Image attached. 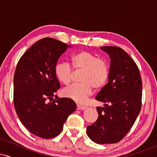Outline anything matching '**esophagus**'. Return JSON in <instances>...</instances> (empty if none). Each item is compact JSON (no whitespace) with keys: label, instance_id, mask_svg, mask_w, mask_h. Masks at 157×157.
Here are the masks:
<instances>
[{"label":"esophagus","instance_id":"esophagus-1","mask_svg":"<svg viewBox=\"0 0 157 157\" xmlns=\"http://www.w3.org/2000/svg\"><path fill=\"white\" fill-rule=\"evenodd\" d=\"M86 109V106H84V105H77V110H84Z\"/></svg>","mask_w":157,"mask_h":157}]
</instances>
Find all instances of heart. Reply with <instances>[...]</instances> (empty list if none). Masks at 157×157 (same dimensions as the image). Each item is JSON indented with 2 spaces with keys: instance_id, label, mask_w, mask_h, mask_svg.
I'll return each instance as SVG.
<instances>
[{
  "instance_id": "obj_1",
  "label": "heart",
  "mask_w": 157,
  "mask_h": 157,
  "mask_svg": "<svg viewBox=\"0 0 157 157\" xmlns=\"http://www.w3.org/2000/svg\"><path fill=\"white\" fill-rule=\"evenodd\" d=\"M71 66L58 63L55 67V76L62 83L68 85L72 80L74 71H81V82L73 84L63 90V96L77 102H83L94 89H102L109 77L110 68L107 60L97 57L88 51H80L70 57ZM72 67H71V66Z\"/></svg>"
}]
</instances>
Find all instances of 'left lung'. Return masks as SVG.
Returning a JSON list of instances; mask_svg holds the SVG:
<instances>
[{
  "label": "left lung",
  "mask_w": 157,
  "mask_h": 157,
  "mask_svg": "<svg viewBox=\"0 0 157 157\" xmlns=\"http://www.w3.org/2000/svg\"><path fill=\"white\" fill-rule=\"evenodd\" d=\"M100 49L111 59L109 82L96 96L104 107H97L98 118L86 132L97 144L117 143L130 131L141 110V76L136 63L121 48Z\"/></svg>",
  "instance_id": "left-lung-1"
}]
</instances>
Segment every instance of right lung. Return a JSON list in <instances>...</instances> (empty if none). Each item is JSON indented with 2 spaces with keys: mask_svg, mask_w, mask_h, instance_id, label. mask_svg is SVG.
Returning a JSON list of instances; mask_svg holds the SVG:
<instances>
[{
  "mask_svg": "<svg viewBox=\"0 0 157 157\" xmlns=\"http://www.w3.org/2000/svg\"><path fill=\"white\" fill-rule=\"evenodd\" d=\"M68 47L52 37L41 39L23 54L16 66V113L27 130L39 137L51 139L57 136L68 117L76 109V104L70 98L57 97L51 102L60 87L55 67Z\"/></svg>",
  "mask_w": 157,
  "mask_h": 157,
  "instance_id": "obj_1",
  "label": "right lung"
}]
</instances>
